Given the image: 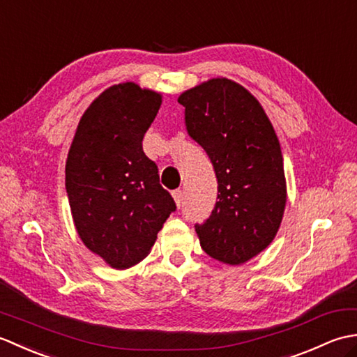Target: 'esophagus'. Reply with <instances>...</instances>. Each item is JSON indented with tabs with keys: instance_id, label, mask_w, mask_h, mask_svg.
<instances>
[{
	"instance_id": "obj_1",
	"label": "esophagus",
	"mask_w": 357,
	"mask_h": 357,
	"mask_svg": "<svg viewBox=\"0 0 357 357\" xmlns=\"http://www.w3.org/2000/svg\"><path fill=\"white\" fill-rule=\"evenodd\" d=\"M172 195H173V198H174V202H176V206L181 208V206H183V190H181V188H178V190H174Z\"/></svg>"
}]
</instances>
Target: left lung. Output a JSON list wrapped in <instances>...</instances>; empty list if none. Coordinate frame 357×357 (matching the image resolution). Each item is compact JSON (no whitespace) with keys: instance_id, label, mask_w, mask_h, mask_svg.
I'll use <instances>...</instances> for the list:
<instances>
[{"instance_id":"obj_1","label":"left lung","mask_w":357,"mask_h":357,"mask_svg":"<svg viewBox=\"0 0 357 357\" xmlns=\"http://www.w3.org/2000/svg\"><path fill=\"white\" fill-rule=\"evenodd\" d=\"M190 138L216 173L218 201L196 224L204 252L239 265L270 245L287 202L284 158L259 101L238 82L213 78L178 98Z\"/></svg>"}]
</instances>
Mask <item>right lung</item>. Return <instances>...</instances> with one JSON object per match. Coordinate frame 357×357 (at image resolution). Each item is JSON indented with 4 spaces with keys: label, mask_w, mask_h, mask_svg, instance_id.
<instances>
[{
    "label": "right lung",
    "mask_w": 357,
    "mask_h": 357,
    "mask_svg": "<svg viewBox=\"0 0 357 357\" xmlns=\"http://www.w3.org/2000/svg\"><path fill=\"white\" fill-rule=\"evenodd\" d=\"M161 102L135 82L109 87L84 112L67 156L66 190L79 238L118 270L150 253L176 210L142 150Z\"/></svg>",
    "instance_id": "add662e5"
}]
</instances>
